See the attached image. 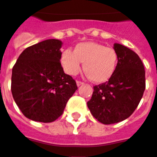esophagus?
<instances>
[{"label":"esophagus","instance_id":"1","mask_svg":"<svg viewBox=\"0 0 157 157\" xmlns=\"http://www.w3.org/2000/svg\"><path fill=\"white\" fill-rule=\"evenodd\" d=\"M84 82H82V81H76V85H77V86H81V85H83Z\"/></svg>","mask_w":157,"mask_h":157}]
</instances>
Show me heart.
Returning <instances> with one entry per match:
<instances>
[{"label":"heart","instance_id":"b5f03b06","mask_svg":"<svg viewBox=\"0 0 157 157\" xmlns=\"http://www.w3.org/2000/svg\"><path fill=\"white\" fill-rule=\"evenodd\" d=\"M118 62L116 50L95 42L79 43L74 51L70 49L63 50L61 63L64 71L71 76L83 69L86 75L95 83H103L114 74Z\"/></svg>","mask_w":157,"mask_h":157}]
</instances>
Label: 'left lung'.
I'll list each match as a JSON object with an SVG mask.
<instances>
[{
	"instance_id": "1",
	"label": "left lung",
	"mask_w": 157,
	"mask_h": 157,
	"mask_svg": "<svg viewBox=\"0 0 157 157\" xmlns=\"http://www.w3.org/2000/svg\"><path fill=\"white\" fill-rule=\"evenodd\" d=\"M118 62L114 74L105 83L94 86L87 106L93 117L104 124L127 119L138 107L146 88L145 70L139 55L114 44Z\"/></svg>"
}]
</instances>
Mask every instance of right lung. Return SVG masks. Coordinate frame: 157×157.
I'll list each match as a JSON object with an SVG mask.
<instances>
[{"label": "right lung", "instance_id": "add662e5", "mask_svg": "<svg viewBox=\"0 0 157 157\" xmlns=\"http://www.w3.org/2000/svg\"><path fill=\"white\" fill-rule=\"evenodd\" d=\"M62 41L49 39L23 50L12 69L11 92L24 116L50 123L59 118L77 90L60 63Z\"/></svg>", "mask_w": 157, "mask_h": 157}]
</instances>
